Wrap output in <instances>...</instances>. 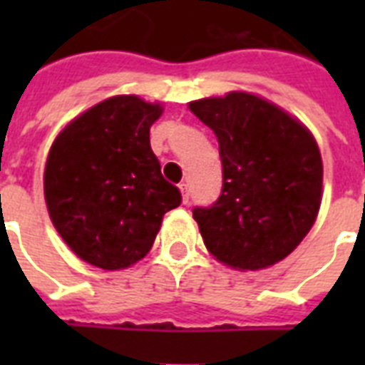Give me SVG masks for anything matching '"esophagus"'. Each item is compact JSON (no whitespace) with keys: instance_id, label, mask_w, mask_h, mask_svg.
<instances>
[{"instance_id":"obj_1","label":"esophagus","mask_w":365,"mask_h":365,"mask_svg":"<svg viewBox=\"0 0 365 365\" xmlns=\"http://www.w3.org/2000/svg\"><path fill=\"white\" fill-rule=\"evenodd\" d=\"M180 191H182L183 202H189V199H191V191H189L187 183H182V185H180Z\"/></svg>"}]
</instances>
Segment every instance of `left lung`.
<instances>
[{"instance_id": "1", "label": "left lung", "mask_w": 365, "mask_h": 365, "mask_svg": "<svg viewBox=\"0 0 365 365\" xmlns=\"http://www.w3.org/2000/svg\"><path fill=\"white\" fill-rule=\"evenodd\" d=\"M189 110L220 143V199L193 208L206 248L239 271L265 269L297 248L322 202V157L303 123L250 93L195 100Z\"/></svg>"}]
</instances>
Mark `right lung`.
<instances>
[{"label":"right lung","instance_id":"obj_1","mask_svg":"<svg viewBox=\"0 0 365 365\" xmlns=\"http://www.w3.org/2000/svg\"><path fill=\"white\" fill-rule=\"evenodd\" d=\"M163 113L134 94L76 117L48 151L43 189L64 242L91 265L117 271L148 254L182 193L160 174L149 128Z\"/></svg>","mask_w":365,"mask_h":365}]
</instances>
